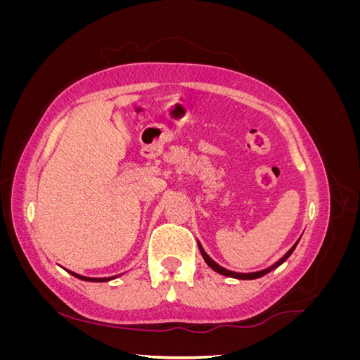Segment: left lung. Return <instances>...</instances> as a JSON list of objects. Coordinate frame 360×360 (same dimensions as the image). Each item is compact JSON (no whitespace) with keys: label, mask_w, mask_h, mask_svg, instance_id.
I'll list each match as a JSON object with an SVG mask.
<instances>
[{"label":"left lung","mask_w":360,"mask_h":360,"mask_svg":"<svg viewBox=\"0 0 360 360\" xmlns=\"http://www.w3.org/2000/svg\"><path fill=\"white\" fill-rule=\"evenodd\" d=\"M297 243H299V240L294 243V246L288 250V252L282 257L278 263H275L274 266H270L269 269H264V270H259V271H252V274H237V271H231V270H226V269H224V267H221L219 264L217 263H214V261L205 254V250L202 249V246H201V243L198 242V248H200V252H201V255H202V258H204V261L207 263V266H209L210 269H213L214 271H217V274H221V275H224V276H228V278H236V279H257V278H261V276H264L266 274H269L270 270H274V269H276L278 266H281L282 263H284V261L292 254V250L296 249V246H297Z\"/></svg>","instance_id":"1"}]
</instances>
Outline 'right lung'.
<instances>
[{
	"mask_svg": "<svg viewBox=\"0 0 360 360\" xmlns=\"http://www.w3.org/2000/svg\"><path fill=\"white\" fill-rule=\"evenodd\" d=\"M70 275H73L75 278H78V279H82V281H89V282H106V281H111V279H115L117 276H110V278H86V276H81V275H78V274H75V271H70V270H68Z\"/></svg>",
	"mask_w": 360,
	"mask_h": 360,
	"instance_id": "1",
	"label": "right lung"
}]
</instances>
